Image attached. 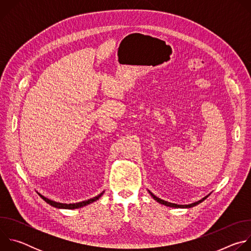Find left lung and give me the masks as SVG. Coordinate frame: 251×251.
I'll use <instances>...</instances> for the list:
<instances>
[{
	"instance_id": "left-lung-1",
	"label": "left lung",
	"mask_w": 251,
	"mask_h": 251,
	"mask_svg": "<svg viewBox=\"0 0 251 251\" xmlns=\"http://www.w3.org/2000/svg\"><path fill=\"white\" fill-rule=\"evenodd\" d=\"M149 193H150V195L153 197V199H154L155 201H157L158 202H160V203H162V204H165V205H167V206H171V207H192V206H195V205L199 204L200 202H201L202 201H204V200L208 197V196H206V197L202 198L201 200H200L199 201H196V202H194V203H190V204H176V203H172V202H169V201H164V200L159 199L158 197H156L155 195H153L150 191H149Z\"/></svg>"
}]
</instances>
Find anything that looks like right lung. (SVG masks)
<instances>
[{
  "label": "right lung",
  "instance_id": "obj_1",
  "mask_svg": "<svg viewBox=\"0 0 251 251\" xmlns=\"http://www.w3.org/2000/svg\"><path fill=\"white\" fill-rule=\"evenodd\" d=\"M103 194H104V192H102L100 195H98V196H96V197H94V198H92V199H90V200H87V201H80V202H76V203H61V202H56V201H51V200H50V199H48V198L42 196L41 194H39V195L42 197V199H43L45 201H47V202H48L49 204H50L51 206H54V207H57V208L75 209V208H79V207L85 206V205H87V204H89V203H91V202L97 201Z\"/></svg>",
  "mask_w": 251,
  "mask_h": 251
}]
</instances>
